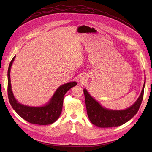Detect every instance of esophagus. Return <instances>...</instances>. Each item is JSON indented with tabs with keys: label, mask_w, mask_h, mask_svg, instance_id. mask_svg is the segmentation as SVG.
<instances>
[{
	"label": "esophagus",
	"mask_w": 152,
	"mask_h": 152,
	"mask_svg": "<svg viewBox=\"0 0 152 152\" xmlns=\"http://www.w3.org/2000/svg\"><path fill=\"white\" fill-rule=\"evenodd\" d=\"M86 80H87V79H86V77H84V76H81V77H80V79H79V83H80V84H83L85 83Z\"/></svg>",
	"instance_id": "esophagus-1"
}]
</instances>
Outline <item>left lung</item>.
Returning <instances> with one entry per match:
<instances>
[{
	"label": "left lung",
	"mask_w": 152,
	"mask_h": 152,
	"mask_svg": "<svg viewBox=\"0 0 152 152\" xmlns=\"http://www.w3.org/2000/svg\"><path fill=\"white\" fill-rule=\"evenodd\" d=\"M145 82L138 98L131 107L124 110H111L103 107L86 89H84L87 115L91 123L99 127H118L126 123L137 113L143 98Z\"/></svg>",
	"instance_id": "8db88e82"
}]
</instances>
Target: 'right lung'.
I'll return each mask as SVG.
<instances>
[{
	"label": "right lung",
	"mask_w": 152,
	"mask_h": 152,
	"mask_svg": "<svg viewBox=\"0 0 152 152\" xmlns=\"http://www.w3.org/2000/svg\"><path fill=\"white\" fill-rule=\"evenodd\" d=\"M15 58L16 56L11 60L7 72L8 98L12 108L21 118L31 124L49 125L56 122L62 111L64 96L68 90L77 84V82H70L59 86L51 98L44 105L40 107H31L21 104L18 102L14 96L11 83V68Z\"/></svg>",
	"instance_id": "right-lung-1"
}]
</instances>
